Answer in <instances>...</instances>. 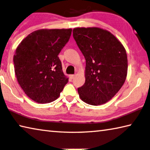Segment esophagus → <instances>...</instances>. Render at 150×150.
Returning <instances> with one entry per match:
<instances>
[{"label":"esophagus","instance_id":"esophagus-1","mask_svg":"<svg viewBox=\"0 0 150 150\" xmlns=\"http://www.w3.org/2000/svg\"><path fill=\"white\" fill-rule=\"evenodd\" d=\"M74 77H75V75H74V74H72V75L70 76V78L72 80L74 79Z\"/></svg>","mask_w":150,"mask_h":150}]
</instances>
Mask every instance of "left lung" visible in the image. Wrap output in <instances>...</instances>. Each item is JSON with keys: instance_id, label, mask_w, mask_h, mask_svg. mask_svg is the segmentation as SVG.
<instances>
[{"instance_id": "obj_1", "label": "left lung", "mask_w": 150, "mask_h": 150, "mask_svg": "<svg viewBox=\"0 0 150 150\" xmlns=\"http://www.w3.org/2000/svg\"><path fill=\"white\" fill-rule=\"evenodd\" d=\"M73 38L86 59V80L78 88L80 97L89 105L104 104L125 81V49L112 33L98 27L74 29Z\"/></svg>"}]
</instances>
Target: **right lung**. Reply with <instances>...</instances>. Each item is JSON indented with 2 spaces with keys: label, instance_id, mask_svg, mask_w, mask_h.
I'll return each mask as SVG.
<instances>
[{
  "label": "right lung",
  "instance_id": "1",
  "mask_svg": "<svg viewBox=\"0 0 150 150\" xmlns=\"http://www.w3.org/2000/svg\"><path fill=\"white\" fill-rule=\"evenodd\" d=\"M71 33L72 29L38 30L26 37L16 50L13 62L17 81L35 102L55 100L68 83L58 54Z\"/></svg>",
  "mask_w": 150,
  "mask_h": 150
}]
</instances>
